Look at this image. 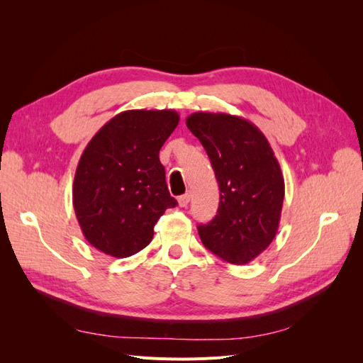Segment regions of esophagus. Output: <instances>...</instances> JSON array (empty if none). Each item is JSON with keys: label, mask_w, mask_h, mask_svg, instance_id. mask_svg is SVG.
<instances>
[{"label": "esophagus", "mask_w": 363, "mask_h": 363, "mask_svg": "<svg viewBox=\"0 0 363 363\" xmlns=\"http://www.w3.org/2000/svg\"><path fill=\"white\" fill-rule=\"evenodd\" d=\"M189 200H191V195L189 194H184V195H180L179 199H177V201H179V206L180 207H186L189 204Z\"/></svg>", "instance_id": "34e87169"}]
</instances>
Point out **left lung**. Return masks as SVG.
<instances>
[{"label":"left lung","mask_w":363,"mask_h":363,"mask_svg":"<svg viewBox=\"0 0 363 363\" xmlns=\"http://www.w3.org/2000/svg\"><path fill=\"white\" fill-rule=\"evenodd\" d=\"M186 125L211 159L219 186L218 213L199 225L201 242L233 265L256 259L276 238L284 180L265 135L250 121L196 112Z\"/></svg>","instance_id":"8db88e82"}]
</instances>
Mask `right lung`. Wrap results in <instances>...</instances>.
<instances>
[{"instance_id":"obj_1","label":"right lung","mask_w":363,"mask_h":363,"mask_svg":"<svg viewBox=\"0 0 363 363\" xmlns=\"http://www.w3.org/2000/svg\"><path fill=\"white\" fill-rule=\"evenodd\" d=\"M180 121L175 111H125L91 139L80 157L72 204L92 247L112 257L144 250L169 207L159 151Z\"/></svg>"}]
</instances>
